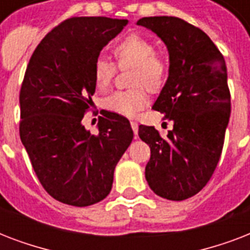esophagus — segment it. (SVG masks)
Listing matches in <instances>:
<instances>
[{"instance_id": "1", "label": "esophagus", "mask_w": 250, "mask_h": 250, "mask_svg": "<svg viewBox=\"0 0 250 250\" xmlns=\"http://www.w3.org/2000/svg\"><path fill=\"white\" fill-rule=\"evenodd\" d=\"M131 127H132V131L135 133V137H137V132H139V125H137L136 122L131 121Z\"/></svg>"}]
</instances>
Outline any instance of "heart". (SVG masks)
<instances>
[{"mask_svg":"<svg viewBox=\"0 0 250 250\" xmlns=\"http://www.w3.org/2000/svg\"><path fill=\"white\" fill-rule=\"evenodd\" d=\"M118 66L121 68L133 67V89L117 90L105 98L106 109L125 117H133L148 104L149 90L160 89L164 85L167 74V62L164 57L156 53V46L152 41L141 35H128L119 41L114 49ZM117 72L114 62L98 57L93 66L94 83L100 89H106L113 82Z\"/></svg>","mask_w":250,"mask_h":250,"instance_id":"b5f03b06","label":"heart"}]
</instances>
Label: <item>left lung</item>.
<instances>
[{
	"mask_svg": "<svg viewBox=\"0 0 250 250\" xmlns=\"http://www.w3.org/2000/svg\"><path fill=\"white\" fill-rule=\"evenodd\" d=\"M137 24L168 50V78L153 109L174 123L166 137L152 125H139L150 148L145 178L156 194L183 201L208 184L221 158L231 113L227 67L210 37L180 18L146 17Z\"/></svg>",
	"mask_w": 250,
	"mask_h": 250,
	"instance_id": "left-lung-1",
	"label": "left lung"
}]
</instances>
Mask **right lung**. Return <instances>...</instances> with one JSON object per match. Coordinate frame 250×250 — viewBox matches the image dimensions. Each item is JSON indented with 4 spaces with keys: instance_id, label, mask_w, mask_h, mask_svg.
<instances>
[{
    "instance_id": "add662e5",
    "label": "right lung",
    "mask_w": 250,
    "mask_h": 250,
    "mask_svg": "<svg viewBox=\"0 0 250 250\" xmlns=\"http://www.w3.org/2000/svg\"><path fill=\"white\" fill-rule=\"evenodd\" d=\"M127 19L70 18L35 49L19 94L21 140L41 186L57 201L89 206L107 196L131 144L127 118L105 111L92 135L82 123L93 105V66Z\"/></svg>"
}]
</instances>
